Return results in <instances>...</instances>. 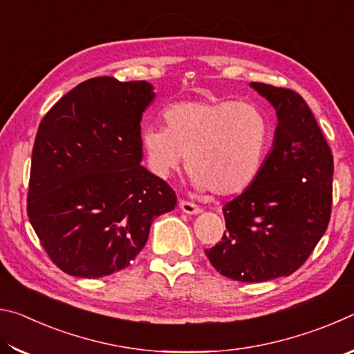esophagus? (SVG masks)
<instances>
[{
	"instance_id": "obj_1",
	"label": "esophagus",
	"mask_w": 354,
	"mask_h": 354,
	"mask_svg": "<svg viewBox=\"0 0 354 354\" xmlns=\"http://www.w3.org/2000/svg\"><path fill=\"white\" fill-rule=\"evenodd\" d=\"M178 206H179V209H181V211H183L184 214L194 215V214H200V212H201V209H200L198 206H196L195 203L187 201V200H179Z\"/></svg>"
}]
</instances>
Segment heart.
I'll return each mask as SVG.
<instances>
[{"instance_id": "obj_1", "label": "heart", "mask_w": 354, "mask_h": 354, "mask_svg": "<svg viewBox=\"0 0 354 354\" xmlns=\"http://www.w3.org/2000/svg\"><path fill=\"white\" fill-rule=\"evenodd\" d=\"M165 128L142 134L148 162L167 178L187 156L192 183L218 196L242 194L256 183L272 143V122L262 107L239 100L185 101L167 107Z\"/></svg>"}]
</instances>
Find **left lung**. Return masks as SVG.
<instances>
[{
	"mask_svg": "<svg viewBox=\"0 0 354 354\" xmlns=\"http://www.w3.org/2000/svg\"><path fill=\"white\" fill-rule=\"evenodd\" d=\"M251 87L277 109L273 149L256 183L225 205V234L205 253L223 277L262 283L298 270L325 234L334 159L301 95L262 82Z\"/></svg>",
	"mask_w": 354,
	"mask_h": 354,
	"instance_id": "obj_1",
	"label": "left lung"
}]
</instances>
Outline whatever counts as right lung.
I'll list each match as a JSON object with an SVG mask.
<instances>
[{
  "instance_id": "1",
  "label": "right lung",
  "mask_w": 354,
  "mask_h": 354,
  "mask_svg": "<svg viewBox=\"0 0 354 354\" xmlns=\"http://www.w3.org/2000/svg\"><path fill=\"white\" fill-rule=\"evenodd\" d=\"M147 81L81 82L46 112L35 136L28 217L62 272L100 278L128 267L176 194L142 160Z\"/></svg>"
}]
</instances>
